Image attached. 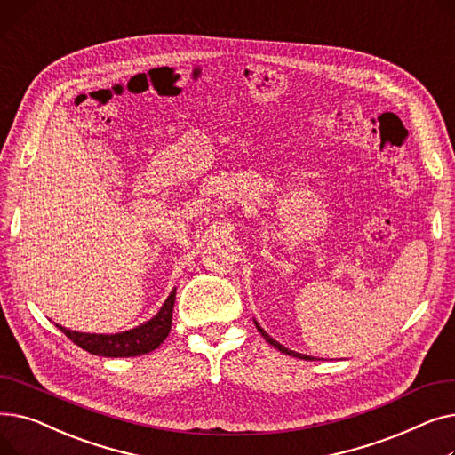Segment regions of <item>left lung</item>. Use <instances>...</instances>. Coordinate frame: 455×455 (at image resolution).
Segmentation results:
<instances>
[{
	"label": "left lung",
	"instance_id": "8db88e82",
	"mask_svg": "<svg viewBox=\"0 0 455 455\" xmlns=\"http://www.w3.org/2000/svg\"><path fill=\"white\" fill-rule=\"evenodd\" d=\"M254 324H256V328H258V331L261 333V336H264V339L271 345V347H275L276 350H280V352H283V354H288V355H293V357H299V360H306V362H315L317 357H314V355H307V354H300V352H295V350H290V348H285L283 345H280L278 341H275L269 333L259 326V323L258 321H254Z\"/></svg>",
	"mask_w": 455,
	"mask_h": 455
}]
</instances>
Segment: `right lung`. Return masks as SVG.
Returning <instances> with one entry per match:
<instances>
[{
	"instance_id": "right-lung-1",
	"label": "right lung",
	"mask_w": 455,
	"mask_h": 455,
	"mask_svg": "<svg viewBox=\"0 0 455 455\" xmlns=\"http://www.w3.org/2000/svg\"><path fill=\"white\" fill-rule=\"evenodd\" d=\"M175 295L177 290L170 293L165 299L158 314L146 321L140 326H134L125 331L117 333H84V331H74L64 326H59L60 331H64L68 339L74 341L83 350L93 354V355H103V357H134L153 352L158 348L167 333L172 330V317H173V306H175Z\"/></svg>"
}]
</instances>
